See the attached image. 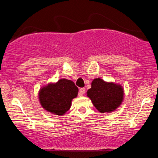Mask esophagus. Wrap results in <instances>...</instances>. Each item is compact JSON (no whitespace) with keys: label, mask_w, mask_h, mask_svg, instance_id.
<instances>
[{"label":"esophagus","mask_w":158,"mask_h":158,"mask_svg":"<svg viewBox=\"0 0 158 158\" xmlns=\"http://www.w3.org/2000/svg\"><path fill=\"white\" fill-rule=\"evenodd\" d=\"M85 88H81L80 89H79V97H81V96H82L83 94H85Z\"/></svg>","instance_id":"34e87169"}]
</instances>
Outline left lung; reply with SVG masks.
Wrapping results in <instances>:
<instances>
[{
	"instance_id": "obj_1",
	"label": "left lung",
	"mask_w": 158,
	"mask_h": 158,
	"mask_svg": "<svg viewBox=\"0 0 158 158\" xmlns=\"http://www.w3.org/2000/svg\"><path fill=\"white\" fill-rule=\"evenodd\" d=\"M124 91L121 85L106 82L102 79H94L87 91L95 108L101 113H110L117 109L123 100Z\"/></svg>"
}]
</instances>
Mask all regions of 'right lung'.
Wrapping results in <instances>:
<instances>
[{"label": "right lung", "instance_id": "1", "mask_svg": "<svg viewBox=\"0 0 158 158\" xmlns=\"http://www.w3.org/2000/svg\"><path fill=\"white\" fill-rule=\"evenodd\" d=\"M79 89L73 81L61 79L54 84L41 88L39 94L41 106L56 115H64L71 106V101L78 95Z\"/></svg>", "mask_w": 158, "mask_h": 158}]
</instances>
